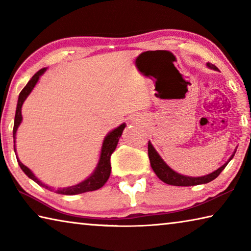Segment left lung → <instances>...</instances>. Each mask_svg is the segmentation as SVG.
Returning <instances> with one entry per match:
<instances>
[{"label":"left lung","mask_w":251,"mask_h":251,"mask_svg":"<svg viewBox=\"0 0 251 251\" xmlns=\"http://www.w3.org/2000/svg\"><path fill=\"white\" fill-rule=\"evenodd\" d=\"M207 66L211 70L218 71L217 67H216L214 64H211V63H207ZM235 152L236 151H233V154L231 155L230 158L228 159L226 164H224L222 167H219L217 171L209 174V175H206L202 177H189V176L180 175V174L174 172L173 169L169 167L163 159H161V157L158 155V152H157L155 151V148L152 147L151 143L148 142V157H150L151 166L152 168V171L155 172L157 177H158L160 180H163L164 182H166V184L173 185V186H195V185H201V184H207V182L214 180L215 178H217L219 176V174L224 171L229 161L232 159V157L235 156Z\"/></svg>","instance_id":"left-lung-1"}]
</instances>
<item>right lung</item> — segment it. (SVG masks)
<instances>
[{
  "label": "right lung",
  "instance_id": "add662e5",
  "mask_svg": "<svg viewBox=\"0 0 251 251\" xmlns=\"http://www.w3.org/2000/svg\"><path fill=\"white\" fill-rule=\"evenodd\" d=\"M46 69H42L36 74H34L33 77L28 80V83L26 84L22 91H21L20 95H19V100H18V106H16V112H15V118H14V127H13V138H14V144H15V135H16V130H18L19 126L22 122V105L24 103V100H26V97L29 95V93L32 92V90L35 86L37 80H39L40 76L44 73ZM125 124H122L115 128L114 130L110 131V133L107 134V136L104 138L103 145H101V150H100V160L99 164H97V167L95 168L94 173L85 179L84 181L79 182V184L75 185V186H71V187H66V188H59L56 190L57 194L61 195H77V194H83L86 192H93V190H97L100 189V187H103L105 185V182L107 181L110 175V156H112L113 151H115V148L117 146V143L120 141V137L122 136L123 130L125 128ZM14 151L16 154V150H15V145H14ZM18 163L20 165V167L22 171L26 174V175L31 178L32 180L37 182L40 186L45 187L46 189H49L52 192L54 188L52 187L46 186L43 184L41 180L37 179V178L34 176V174L29 171V169L23 165L18 158Z\"/></svg>",
  "mask_w": 251,
  "mask_h": 251
}]
</instances>
